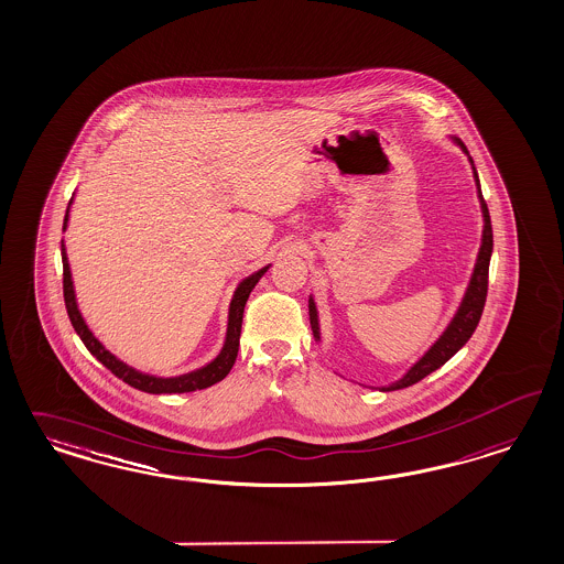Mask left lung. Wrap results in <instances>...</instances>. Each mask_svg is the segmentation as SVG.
Instances as JSON below:
<instances>
[{"instance_id":"8db88e82","label":"left lung","mask_w":564,"mask_h":564,"mask_svg":"<svg viewBox=\"0 0 564 564\" xmlns=\"http://www.w3.org/2000/svg\"><path fill=\"white\" fill-rule=\"evenodd\" d=\"M452 141L468 155L465 143L458 137H452ZM468 162L473 164V158L468 155ZM473 176L477 183V197L481 202V214H484V235H481V248L477 253V262L470 274L468 288H466L465 297L458 306V311L454 314V318L449 321L446 330L437 337V341L429 348L409 370L402 379H398L395 383L381 388V391H393V389H404L419 383L421 379H425L433 370L440 369L442 365H446L447 360L465 346L470 339V335L477 329L479 318L484 314L487 297V272H489V258L494 250V234H491V220H489V210H487L486 199L481 195V185H479V176L473 164ZM308 311H311V325L314 339L321 341V325H318V311L314 304V297L311 295L308 300Z\"/></svg>"}]
</instances>
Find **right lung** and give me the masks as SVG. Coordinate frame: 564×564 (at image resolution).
<instances>
[{
  "label": "right lung",
  "instance_id": "obj_1",
  "mask_svg": "<svg viewBox=\"0 0 564 564\" xmlns=\"http://www.w3.org/2000/svg\"><path fill=\"white\" fill-rule=\"evenodd\" d=\"M70 210V206H68ZM68 210L64 216V227L62 231H66L68 225ZM271 267V264H269ZM269 267L260 269V271L252 272L250 276H246L234 293L231 306H229V323H227V335H225V344L223 350L218 351V356L214 358L213 362H208L202 369L185 372V375H176V377H155V375H148L141 370L129 367L127 362H122L110 350L104 348V344L99 341L98 337L91 333L87 327L83 314L78 311L77 295H75V285H73V274H70V264H68V256H66V248L62 241V269H64V302H66V312L68 318L73 323V327L77 330L80 341L85 344V348L91 351L99 362L106 369L112 370L118 379H122L124 383H129L131 388L145 391V393H187V391H195V389H206L223 381L229 370L234 369L235 358H237V350H239V335H241V321H243V308L246 302L250 297L256 283L262 279V274L269 271Z\"/></svg>",
  "mask_w": 564,
  "mask_h": 564
}]
</instances>
